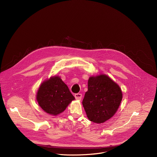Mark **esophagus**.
Segmentation results:
<instances>
[{
	"label": "esophagus",
	"mask_w": 157,
	"mask_h": 157,
	"mask_svg": "<svg viewBox=\"0 0 157 157\" xmlns=\"http://www.w3.org/2000/svg\"><path fill=\"white\" fill-rule=\"evenodd\" d=\"M74 97L75 98L76 100H80L82 99V94L80 93H77V94H75L74 95Z\"/></svg>",
	"instance_id": "esophagus-1"
}]
</instances>
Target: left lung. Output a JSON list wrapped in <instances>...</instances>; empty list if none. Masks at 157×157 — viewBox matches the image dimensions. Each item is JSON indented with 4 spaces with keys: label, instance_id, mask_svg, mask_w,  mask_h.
Wrapping results in <instances>:
<instances>
[{
    "label": "left lung",
    "instance_id": "left-lung-1",
    "mask_svg": "<svg viewBox=\"0 0 157 157\" xmlns=\"http://www.w3.org/2000/svg\"><path fill=\"white\" fill-rule=\"evenodd\" d=\"M122 100V92L114 82L105 75L91 77L83 106L90 121L101 123L111 118Z\"/></svg>",
    "mask_w": 157,
    "mask_h": 157
}]
</instances>
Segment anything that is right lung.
Instances as JSON below:
<instances>
[{"label": "right lung", "mask_w": 157, "mask_h": 157, "mask_svg": "<svg viewBox=\"0 0 157 157\" xmlns=\"http://www.w3.org/2000/svg\"><path fill=\"white\" fill-rule=\"evenodd\" d=\"M74 99L67 85L57 76L44 82L37 94L39 106L46 113L53 115L63 112Z\"/></svg>", "instance_id": "right-lung-1"}]
</instances>
